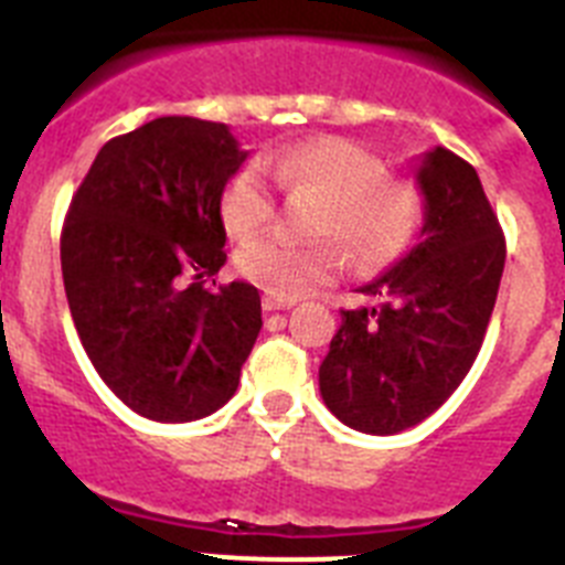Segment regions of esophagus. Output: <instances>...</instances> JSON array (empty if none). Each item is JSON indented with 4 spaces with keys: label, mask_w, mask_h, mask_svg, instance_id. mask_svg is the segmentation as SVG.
Wrapping results in <instances>:
<instances>
[{
    "label": "esophagus",
    "mask_w": 565,
    "mask_h": 565,
    "mask_svg": "<svg viewBox=\"0 0 565 565\" xmlns=\"http://www.w3.org/2000/svg\"><path fill=\"white\" fill-rule=\"evenodd\" d=\"M291 306H294V299L274 297V294H266V297H263V308H266V311H286V308Z\"/></svg>",
    "instance_id": "34e87169"
}]
</instances>
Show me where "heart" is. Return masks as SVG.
Here are the masks:
<instances>
[{
    "instance_id": "heart-1",
    "label": "heart",
    "mask_w": 565,
    "mask_h": 565,
    "mask_svg": "<svg viewBox=\"0 0 565 565\" xmlns=\"http://www.w3.org/2000/svg\"><path fill=\"white\" fill-rule=\"evenodd\" d=\"M279 189H313L328 206L319 223L326 237L342 239L364 271L382 268L416 243L424 223V198L413 183L391 178L387 163L367 147L339 135H319L259 158ZM223 221L237 237H252L277 212L274 192L254 167H243L223 189ZM342 254L333 243H294L279 234L248 239L237 268L254 286L297 299L337 277Z\"/></svg>"
}]
</instances>
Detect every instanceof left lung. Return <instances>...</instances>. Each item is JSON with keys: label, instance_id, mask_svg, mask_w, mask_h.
Here are the masks:
<instances>
[{"label": "left lung", "instance_id": "1", "mask_svg": "<svg viewBox=\"0 0 565 565\" xmlns=\"http://www.w3.org/2000/svg\"><path fill=\"white\" fill-rule=\"evenodd\" d=\"M416 183L424 223L416 246L359 291L379 306L342 311L319 364V393L342 424L393 436L436 413L481 351L501 286L507 243L463 158L436 147Z\"/></svg>", "mask_w": 565, "mask_h": 565}]
</instances>
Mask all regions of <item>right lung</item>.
<instances>
[{"instance_id":"1","label":"right lung","mask_w":565,"mask_h":565,"mask_svg":"<svg viewBox=\"0 0 565 565\" xmlns=\"http://www.w3.org/2000/svg\"><path fill=\"white\" fill-rule=\"evenodd\" d=\"M248 152L226 124L163 115L102 147L62 228L78 339L138 416L181 424L234 396L263 328L259 291L206 279L226 263L223 189Z\"/></svg>"}]
</instances>
